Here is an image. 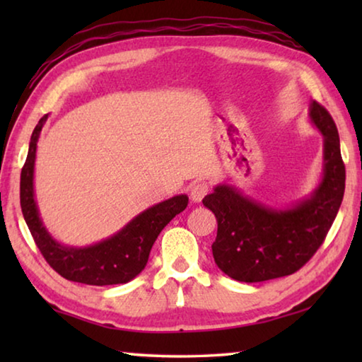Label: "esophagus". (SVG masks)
<instances>
[{"instance_id": "1", "label": "esophagus", "mask_w": 362, "mask_h": 362, "mask_svg": "<svg viewBox=\"0 0 362 362\" xmlns=\"http://www.w3.org/2000/svg\"><path fill=\"white\" fill-rule=\"evenodd\" d=\"M207 192H209V187H207L206 182H196L189 188V198H192L193 203H201Z\"/></svg>"}]
</instances>
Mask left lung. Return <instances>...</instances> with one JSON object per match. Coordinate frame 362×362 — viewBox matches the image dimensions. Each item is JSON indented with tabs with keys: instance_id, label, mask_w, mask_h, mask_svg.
Here are the masks:
<instances>
[{
	"instance_id": "left-lung-1",
	"label": "left lung",
	"mask_w": 362,
	"mask_h": 362,
	"mask_svg": "<svg viewBox=\"0 0 362 362\" xmlns=\"http://www.w3.org/2000/svg\"><path fill=\"white\" fill-rule=\"evenodd\" d=\"M308 118L322 136V174L313 192L289 206L262 203L228 183H218L203 204L217 218L212 255L241 283L287 276L308 262L326 238L345 192V166L332 116L311 100Z\"/></svg>"
}]
</instances>
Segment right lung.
<instances>
[{
  "label": "right lung",
  "instance_id": "obj_1",
  "mask_svg": "<svg viewBox=\"0 0 362 362\" xmlns=\"http://www.w3.org/2000/svg\"><path fill=\"white\" fill-rule=\"evenodd\" d=\"M49 115L38 121L21 174V207L36 246L46 262L69 281L90 286L126 284L142 273L159 233L188 206L187 194H177L148 207L115 235L89 246L57 241L42 222L35 196V159L38 139Z\"/></svg>",
  "mask_w": 362,
  "mask_h": 362
}]
</instances>
